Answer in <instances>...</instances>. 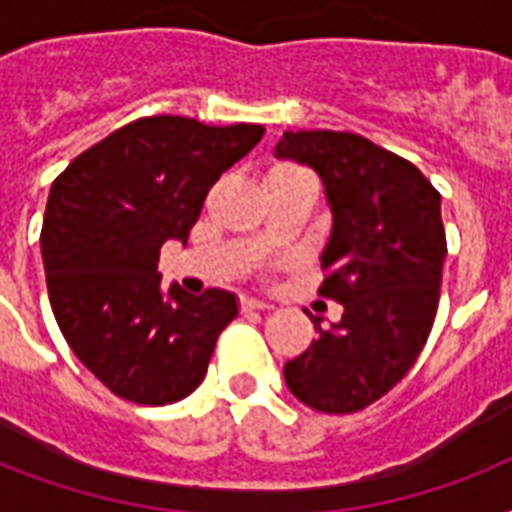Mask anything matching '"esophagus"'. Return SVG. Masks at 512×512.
<instances>
[{
	"mask_svg": "<svg viewBox=\"0 0 512 512\" xmlns=\"http://www.w3.org/2000/svg\"><path fill=\"white\" fill-rule=\"evenodd\" d=\"M241 311H271V305L255 297H241Z\"/></svg>",
	"mask_w": 512,
	"mask_h": 512,
	"instance_id": "34e87169",
	"label": "esophagus"
}]
</instances>
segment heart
I'll use <instances>...</instances> for the list:
<instances>
[{
    "label": "heart",
    "instance_id": "obj_1",
    "mask_svg": "<svg viewBox=\"0 0 512 512\" xmlns=\"http://www.w3.org/2000/svg\"><path fill=\"white\" fill-rule=\"evenodd\" d=\"M287 170H297V167H276V170H273L271 175H276V172H287Z\"/></svg>",
    "mask_w": 512,
    "mask_h": 512
}]
</instances>
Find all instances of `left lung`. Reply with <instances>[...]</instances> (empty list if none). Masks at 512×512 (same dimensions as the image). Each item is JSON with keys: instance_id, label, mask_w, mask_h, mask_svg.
I'll return each mask as SVG.
<instances>
[{"instance_id": "left-lung-1", "label": "left lung", "mask_w": 512, "mask_h": 512, "mask_svg": "<svg viewBox=\"0 0 512 512\" xmlns=\"http://www.w3.org/2000/svg\"><path fill=\"white\" fill-rule=\"evenodd\" d=\"M273 156L324 183L332 233L319 292L345 308L332 329L313 321L319 337L284 364V380L316 412H361L428 342L446 257L441 196L412 162L353 132H284Z\"/></svg>"}]
</instances>
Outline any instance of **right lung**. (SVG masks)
<instances>
[{"label":"right lung","instance_id":"add662e5","mask_svg":"<svg viewBox=\"0 0 512 512\" xmlns=\"http://www.w3.org/2000/svg\"><path fill=\"white\" fill-rule=\"evenodd\" d=\"M263 124L148 116L87 148L52 183L42 223L50 305L74 356L119 398L162 406L199 388L236 295L162 289L159 249L188 241L204 199Z\"/></svg>","mask_w":512,"mask_h":512}]
</instances>
